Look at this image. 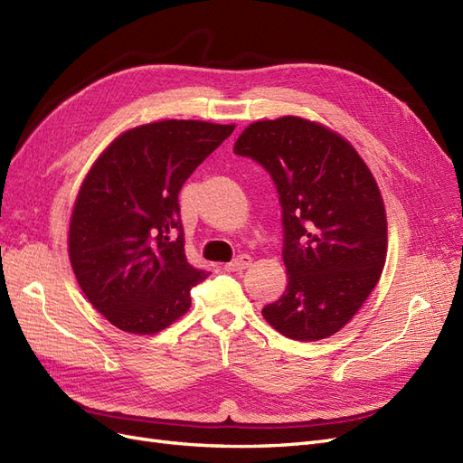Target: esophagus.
<instances>
[{
    "instance_id": "esophagus-1",
    "label": "esophagus",
    "mask_w": 463,
    "mask_h": 463,
    "mask_svg": "<svg viewBox=\"0 0 463 463\" xmlns=\"http://www.w3.org/2000/svg\"><path fill=\"white\" fill-rule=\"evenodd\" d=\"M250 262H253V259H250L249 255H240L237 259H233L232 262L223 264V270H226V272H241V270L247 269Z\"/></svg>"
}]
</instances>
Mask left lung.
<instances>
[{
  "mask_svg": "<svg viewBox=\"0 0 463 463\" xmlns=\"http://www.w3.org/2000/svg\"><path fill=\"white\" fill-rule=\"evenodd\" d=\"M233 152L270 174L282 206L288 288L262 317L291 340L344 328L386 260V213L376 181L345 138L284 116L250 123Z\"/></svg>",
  "mask_w": 463,
  "mask_h": 463,
  "instance_id": "1",
  "label": "left lung"
}]
</instances>
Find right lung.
Wrapping results in <instances>:
<instances>
[{"label": "right lung", "mask_w": 463, "mask_h": 463, "mask_svg": "<svg viewBox=\"0 0 463 463\" xmlns=\"http://www.w3.org/2000/svg\"><path fill=\"white\" fill-rule=\"evenodd\" d=\"M235 125L165 119L125 131L94 162L69 223V259L111 325L156 334L191 307L208 276L187 262L179 191Z\"/></svg>", "instance_id": "obj_1"}]
</instances>
